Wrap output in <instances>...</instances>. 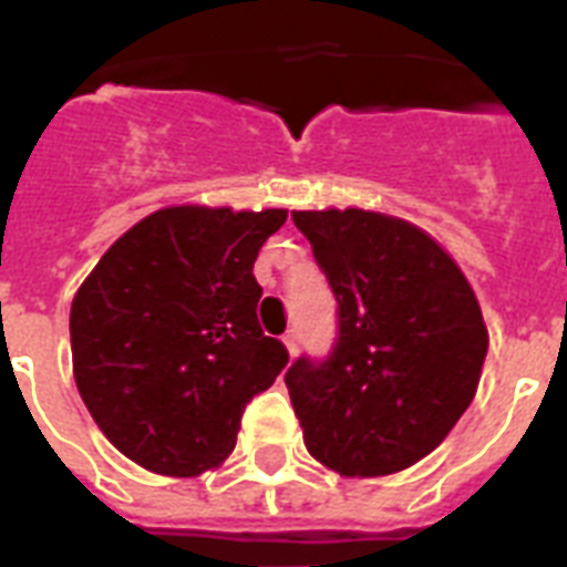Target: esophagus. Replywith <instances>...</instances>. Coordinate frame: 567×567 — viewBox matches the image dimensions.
I'll return each mask as SVG.
<instances>
[{
  "label": "esophagus",
  "mask_w": 567,
  "mask_h": 567,
  "mask_svg": "<svg viewBox=\"0 0 567 567\" xmlns=\"http://www.w3.org/2000/svg\"><path fill=\"white\" fill-rule=\"evenodd\" d=\"M282 344L288 347V353H297V344H300V336H297V329H288V332H285V338H282Z\"/></svg>",
  "instance_id": "34e87169"
}]
</instances>
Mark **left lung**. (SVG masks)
I'll return each mask as SVG.
<instances>
[{
  "mask_svg": "<svg viewBox=\"0 0 567 567\" xmlns=\"http://www.w3.org/2000/svg\"><path fill=\"white\" fill-rule=\"evenodd\" d=\"M336 293L323 359L285 373L306 447L344 476H385L439 447L476 394L483 311L456 261L405 220L362 208L291 212Z\"/></svg>",
  "mask_w": 567,
  "mask_h": 567,
  "instance_id": "1",
  "label": "left lung"
}]
</instances>
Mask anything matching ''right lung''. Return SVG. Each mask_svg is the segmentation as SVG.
<instances>
[{
  "label": "right lung",
  "instance_id": "obj_1",
  "mask_svg": "<svg viewBox=\"0 0 567 567\" xmlns=\"http://www.w3.org/2000/svg\"><path fill=\"white\" fill-rule=\"evenodd\" d=\"M288 212L179 205L132 226L70 309L73 373L105 439L146 471L196 476L288 364L258 327L252 265Z\"/></svg>",
  "mask_w": 567,
  "mask_h": 567
}]
</instances>
